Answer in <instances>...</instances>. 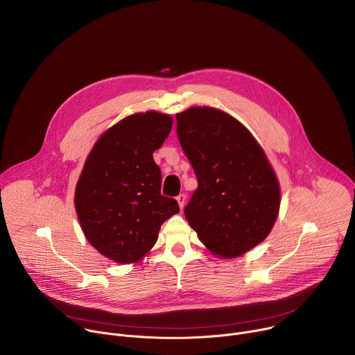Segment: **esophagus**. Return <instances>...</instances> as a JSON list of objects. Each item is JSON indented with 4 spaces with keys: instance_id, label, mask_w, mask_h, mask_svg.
<instances>
[{
    "instance_id": "esophagus-1",
    "label": "esophagus",
    "mask_w": 355,
    "mask_h": 355,
    "mask_svg": "<svg viewBox=\"0 0 355 355\" xmlns=\"http://www.w3.org/2000/svg\"><path fill=\"white\" fill-rule=\"evenodd\" d=\"M177 202H178L180 208L182 209V208H184V205H185V195H184V193H180V195L177 196Z\"/></svg>"
}]
</instances>
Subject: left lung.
<instances>
[{
	"label": "left lung",
	"mask_w": 355,
	"mask_h": 355,
	"mask_svg": "<svg viewBox=\"0 0 355 355\" xmlns=\"http://www.w3.org/2000/svg\"><path fill=\"white\" fill-rule=\"evenodd\" d=\"M175 118L181 147L198 178L185 218L212 254L243 256L275 225L281 205L277 174L256 137L232 115L192 107Z\"/></svg>",
	"instance_id": "left-lung-1"
}]
</instances>
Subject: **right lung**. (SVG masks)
Here are the masks:
<instances>
[{"label": "right lung", "instance_id": "right-lung-1", "mask_svg": "<svg viewBox=\"0 0 355 355\" xmlns=\"http://www.w3.org/2000/svg\"><path fill=\"white\" fill-rule=\"evenodd\" d=\"M173 118L137 112L99 136L76 185L74 207L88 243L119 264L141 260L157 241L160 226L180 212L163 196L153 153L171 132Z\"/></svg>", "mask_w": 355, "mask_h": 355}]
</instances>
